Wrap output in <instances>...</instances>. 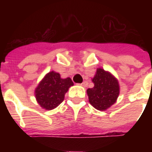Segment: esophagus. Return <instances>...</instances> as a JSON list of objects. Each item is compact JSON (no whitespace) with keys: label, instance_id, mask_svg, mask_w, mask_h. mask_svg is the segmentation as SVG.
<instances>
[{"label":"esophagus","instance_id":"obj_1","mask_svg":"<svg viewBox=\"0 0 152 152\" xmlns=\"http://www.w3.org/2000/svg\"><path fill=\"white\" fill-rule=\"evenodd\" d=\"M80 86H84V87H86V86H88V82H87V81H84V82L81 83V84H80Z\"/></svg>","mask_w":152,"mask_h":152}]
</instances>
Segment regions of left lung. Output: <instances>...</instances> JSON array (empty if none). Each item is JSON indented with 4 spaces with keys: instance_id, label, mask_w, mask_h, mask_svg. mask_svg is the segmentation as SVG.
Instances as JSON below:
<instances>
[{
    "instance_id": "1",
    "label": "left lung",
    "mask_w": 152,
    "mask_h": 152,
    "mask_svg": "<svg viewBox=\"0 0 152 152\" xmlns=\"http://www.w3.org/2000/svg\"><path fill=\"white\" fill-rule=\"evenodd\" d=\"M92 80L94 86L87 89L89 102L97 110L105 111L114 104L119 96L117 80L112 74L99 68Z\"/></svg>"
}]
</instances>
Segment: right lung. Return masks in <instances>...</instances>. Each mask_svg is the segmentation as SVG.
<instances>
[{"instance_id":"obj_1","label":"right lung","mask_w":152,"mask_h":152,"mask_svg":"<svg viewBox=\"0 0 152 152\" xmlns=\"http://www.w3.org/2000/svg\"><path fill=\"white\" fill-rule=\"evenodd\" d=\"M72 86L71 78L62 79L58 73L50 72L35 90L37 101L42 108L52 110L63 102L65 94Z\"/></svg>"}]
</instances>
